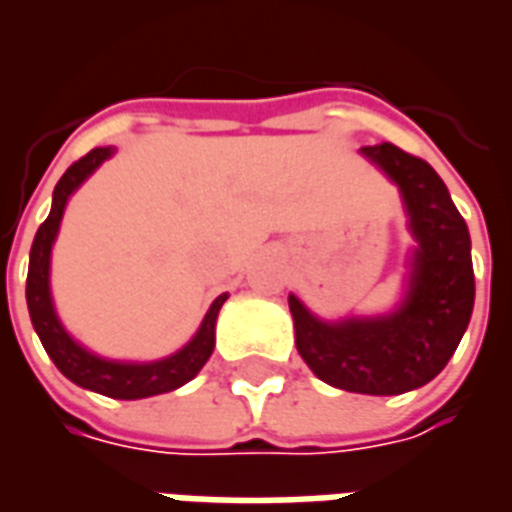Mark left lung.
Returning <instances> with one entry per match:
<instances>
[{"mask_svg":"<svg viewBox=\"0 0 512 512\" xmlns=\"http://www.w3.org/2000/svg\"><path fill=\"white\" fill-rule=\"evenodd\" d=\"M403 194L417 241L406 299L389 315L326 323L296 296V348L315 376L359 395H403L439 376L461 343L474 307L469 227L428 161L392 142L362 147Z\"/></svg>","mask_w":512,"mask_h":512,"instance_id":"1","label":"left lung"}]
</instances>
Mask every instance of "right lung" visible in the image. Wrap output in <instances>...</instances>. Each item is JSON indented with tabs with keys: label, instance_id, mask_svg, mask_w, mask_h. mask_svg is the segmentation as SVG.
<instances>
[{
	"label": "right lung",
	"instance_id": "right-lung-1",
	"mask_svg": "<svg viewBox=\"0 0 512 512\" xmlns=\"http://www.w3.org/2000/svg\"><path fill=\"white\" fill-rule=\"evenodd\" d=\"M115 153V147H95L87 156L73 161L65 169L60 183L54 186V200H51V213L46 222L40 224L32 252H29V274H27V307L32 326L38 332L40 343L57 365L62 376L71 378L73 384L84 386L98 395L117 397V400H139V397H153L161 392H172L186 381L197 376L202 365L211 359L213 343H216V315L227 301V293L213 301L211 310L205 312L200 329L189 343L172 356H164L158 362H112L101 356L90 354L87 348L73 340L71 334L62 329L60 318L54 312L49 288V266H51V246L60 233L62 213L68 205V197L82 186L84 180L93 175L95 169L104 164L106 158Z\"/></svg>",
	"mask_w": 512,
	"mask_h": 512
}]
</instances>
